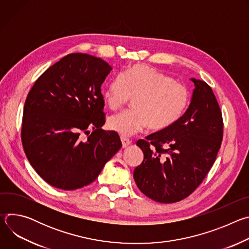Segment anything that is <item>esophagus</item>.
I'll use <instances>...</instances> for the list:
<instances>
[{
  "label": "esophagus",
  "instance_id": "esophagus-1",
  "mask_svg": "<svg viewBox=\"0 0 249 249\" xmlns=\"http://www.w3.org/2000/svg\"><path fill=\"white\" fill-rule=\"evenodd\" d=\"M121 142H122V147L123 148H126L131 144V141L127 138H124V137H121Z\"/></svg>",
  "mask_w": 249,
  "mask_h": 249
}]
</instances>
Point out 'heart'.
<instances>
[{"label": "heart", "instance_id": "obj_1", "mask_svg": "<svg viewBox=\"0 0 249 249\" xmlns=\"http://www.w3.org/2000/svg\"><path fill=\"white\" fill-rule=\"evenodd\" d=\"M102 97L113 110L134 99V110L112 115L107 120L110 130L131 136L147 126L160 131L178 121L188 105L189 92L161 71L146 65H134L108 83Z\"/></svg>", "mask_w": 249, "mask_h": 249}]
</instances>
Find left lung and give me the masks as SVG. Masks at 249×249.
Returning <instances> with one entry per match:
<instances>
[{
  "mask_svg": "<svg viewBox=\"0 0 249 249\" xmlns=\"http://www.w3.org/2000/svg\"><path fill=\"white\" fill-rule=\"evenodd\" d=\"M195 85L186 112L170 127L137 145L144 160L134 170L138 188L160 203H175L193 193L216 160L224 135L218 100L204 81Z\"/></svg>",
  "mask_w": 249,
  "mask_h": 249,
  "instance_id": "8db88e82",
  "label": "left lung"
}]
</instances>
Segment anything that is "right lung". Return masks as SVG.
I'll return each mask as SVG.
<instances>
[{
  "instance_id": "right-lung-1",
  "label": "right lung",
  "mask_w": 249,
  "mask_h": 249,
  "mask_svg": "<svg viewBox=\"0 0 249 249\" xmlns=\"http://www.w3.org/2000/svg\"><path fill=\"white\" fill-rule=\"evenodd\" d=\"M111 70L100 58L72 53L48 68L29 90L21 142L30 164L48 184L63 190L90 184L122 147L116 132L101 129L100 87Z\"/></svg>"
}]
</instances>
